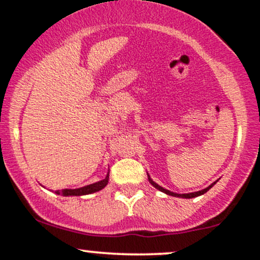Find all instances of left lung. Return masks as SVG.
<instances>
[{
	"instance_id": "1",
	"label": "left lung",
	"mask_w": 260,
	"mask_h": 260,
	"mask_svg": "<svg viewBox=\"0 0 260 260\" xmlns=\"http://www.w3.org/2000/svg\"><path fill=\"white\" fill-rule=\"evenodd\" d=\"M148 180H149V182H150V184H151V186H154L155 188H156V189L161 190V192H164V193H165V194H168V196H172V197H178V198H186V199L196 198V197H199V196L204 194V193H207L208 190L210 189V188L213 187L214 184H215L216 182H217V181H215V182H214V183H211L210 186H209V187L204 188V189H202V190H198V192H193V193H184V194H178V193L171 192V190H169V189H165V188H164V187L159 186V184H157L156 182H154L153 180H151V178H150V176H149V175H148Z\"/></svg>"
}]
</instances>
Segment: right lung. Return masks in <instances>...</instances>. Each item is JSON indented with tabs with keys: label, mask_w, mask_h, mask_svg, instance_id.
I'll return each instance as SVG.
<instances>
[{
	"label": "right lung",
	"mask_w": 260,
	"mask_h": 260,
	"mask_svg": "<svg viewBox=\"0 0 260 260\" xmlns=\"http://www.w3.org/2000/svg\"><path fill=\"white\" fill-rule=\"evenodd\" d=\"M109 174L110 171L107 172L106 177L104 178V180H101L99 182H95V183H91V184H88V186H84V187H80V188H76V189H61V190H55L56 194L58 196H63V197H80V196H86V194H91V193H95V192H99V190L103 189V188H105L107 186V183H109Z\"/></svg>",
	"instance_id": "add662e5"
}]
</instances>
